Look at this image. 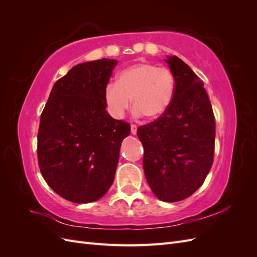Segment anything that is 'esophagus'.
I'll return each mask as SVG.
<instances>
[{"label":"esophagus","mask_w":257,"mask_h":257,"mask_svg":"<svg viewBox=\"0 0 257 257\" xmlns=\"http://www.w3.org/2000/svg\"><path fill=\"white\" fill-rule=\"evenodd\" d=\"M131 133L133 135H136L137 133V125H135V124H132L131 125Z\"/></svg>","instance_id":"esophagus-1"}]
</instances>
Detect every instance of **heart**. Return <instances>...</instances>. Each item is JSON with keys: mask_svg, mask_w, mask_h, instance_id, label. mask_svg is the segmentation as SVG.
<instances>
[{"mask_svg": "<svg viewBox=\"0 0 257 257\" xmlns=\"http://www.w3.org/2000/svg\"><path fill=\"white\" fill-rule=\"evenodd\" d=\"M176 88V77L169 68L139 62L116 74L115 83H109L105 89V102L114 115L120 116L132 99L135 112L153 121L173 104Z\"/></svg>", "mask_w": 257, "mask_h": 257, "instance_id": "b5f03b06", "label": "heart"}]
</instances>
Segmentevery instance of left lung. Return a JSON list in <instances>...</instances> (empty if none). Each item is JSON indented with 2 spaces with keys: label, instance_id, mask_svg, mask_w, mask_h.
Segmentation results:
<instances>
[{
  "label": "left lung",
  "instance_id": "1",
  "mask_svg": "<svg viewBox=\"0 0 257 257\" xmlns=\"http://www.w3.org/2000/svg\"><path fill=\"white\" fill-rule=\"evenodd\" d=\"M166 62L176 77L173 104L155 121L139 126L147 182L159 199L188 198L204 183L213 163L215 121L204 83L176 56Z\"/></svg>",
  "mask_w": 257,
  "mask_h": 257
}]
</instances>
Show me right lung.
Wrapping results in <instances>:
<instances>
[{"mask_svg":"<svg viewBox=\"0 0 257 257\" xmlns=\"http://www.w3.org/2000/svg\"><path fill=\"white\" fill-rule=\"evenodd\" d=\"M116 60L74 66L52 87L41 115L37 158L50 188L72 203L103 197L111 186L130 123L106 111L105 89Z\"/></svg>","mask_w":257,"mask_h":257,"instance_id":"add662e5","label":"right lung"}]
</instances>
